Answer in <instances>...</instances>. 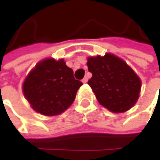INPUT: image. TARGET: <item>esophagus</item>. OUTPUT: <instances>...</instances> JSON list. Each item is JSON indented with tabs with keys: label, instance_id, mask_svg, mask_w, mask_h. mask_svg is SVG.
Returning a JSON list of instances; mask_svg holds the SVG:
<instances>
[{
	"label": "esophagus",
	"instance_id": "esophagus-1",
	"mask_svg": "<svg viewBox=\"0 0 160 160\" xmlns=\"http://www.w3.org/2000/svg\"><path fill=\"white\" fill-rule=\"evenodd\" d=\"M82 82H83V83H86L87 82H88V78H87V77H84L83 78V80H82Z\"/></svg>",
	"mask_w": 160,
	"mask_h": 160
}]
</instances>
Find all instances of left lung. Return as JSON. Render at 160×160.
I'll return each mask as SVG.
<instances>
[{"instance_id": "1", "label": "left lung", "mask_w": 160, "mask_h": 160, "mask_svg": "<svg viewBox=\"0 0 160 160\" xmlns=\"http://www.w3.org/2000/svg\"><path fill=\"white\" fill-rule=\"evenodd\" d=\"M87 66L92 74L88 84L103 107L121 113L135 104L141 80L122 59L108 53L103 57L88 58Z\"/></svg>"}]
</instances>
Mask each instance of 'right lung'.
<instances>
[{"mask_svg": "<svg viewBox=\"0 0 160 160\" xmlns=\"http://www.w3.org/2000/svg\"><path fill=\"white\" fill-rule=\"evenodd\" d=\"M83 83L63 59L49 58L36 65L23 84L24 95L35 111L45 116L62 113L75 101Z\"/></svg>", "mask_w": 160, "mask_h": 160, "instance_id": "right-lung-1", "label": "right lung"}]
</instances>
